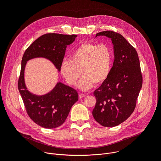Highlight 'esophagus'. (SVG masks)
I'll list each match as a JSON object with an SVG mask.
<instances>
[{"mask_svg":"<svg viewBox=\"0 0 161 161\" xmlns=\"http://www.w3.org/2000/svg\"><path fill=\"white\" fill-rule=\"evenodd\" d=\"M85 96H86V94H79V98L80 99L85 97Z\"/></svg>","mask_w":161,"mask_h":161,"instance_id":"34e87169","label":"esophagus"}]
</instances>
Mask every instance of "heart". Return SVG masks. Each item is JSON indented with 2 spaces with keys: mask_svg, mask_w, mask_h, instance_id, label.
<instances>
[{
  "mask_svg": "<svg viewBox=\"0 0 161 161\" xmlns=\"http://www.w3.org/2000/svg\"><path fill=\"white\" fill-rule=\"evenodd\" d=\"M71 58L62 60L60 71L70 85L76 83L82 73L83 77L78 85L81 90L102 85L110 74L113 53L106 44L83 42L73 50Z\"/></svg>",
  "mask_w": 161,
  "mask_h": 161,
  "instance_id": "obj_1",
  "label": "heart"
}]
</instances>
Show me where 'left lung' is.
<instances>
[{
    "label": "left lung",
    "instance_id": "8db88e82",
    "mask_svg": "<svg viewBox=\"0 0 161 161\" xmlns=\"http://www.w3.org/2000/svg\"><path fill=\"white\" fill-rule=\"evenodd\" d=\"M98 36L111 39L114 60L108 79L94 92L96 104L92 114L101 125L114 127L126 120L135 109L143 84L140 59L121 34L106 31Z\"/></svg>",
    "mask_w": 161,
    "mask_h": 161
}]
</instances>
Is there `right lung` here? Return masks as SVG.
Masks as SVG:
<instances>
[{"instance_id":"right-lung-1","label":"right lung","mask_w":161,"mask_h":161,"mask_svg":"<svg viewBox=\"0 0 161 161\" xmlns=\"http://www.w3.org/2000/svg\"><path fill=\"white\" fill-rule=\"evenodd\" d=\"M76 37L75 34H44L34 41L23 55L18 90L28 115L36 124L44 128L54 129L63 124L71 107L78 100V94L75 89L60 82L45 95L37 96L31 93L24 81L26 63L34 58H46L60 71L67 46L73 43Z\"/></svg>"}]
</instances>
